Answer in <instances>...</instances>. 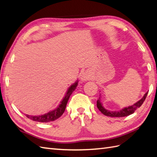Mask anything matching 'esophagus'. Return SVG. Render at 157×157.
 I'll return each mask as SVG.
<instances>
[{"instance_id":"obj_1","label":"esophagus","mask_w":157,"mask_h":157,"mask_svg":"<svg viewBox=\"0 0 157 157\" xmlns=\"http://www.w3.org/2000/svg\"><path fill=\"white\" fill-rule=\"evenodd\" d=\"M89 77H90V76L87 75V74H83V75H82L81 79L82 80L83 82H85V81H87V80H88V79L90 78Z\"/></svg>"}]
</instances>
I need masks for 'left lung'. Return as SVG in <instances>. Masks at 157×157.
<instances>
[{
  "label": "left lung",
  "mask_w": 157,
  "mask_h": 157,
  "mask_svg": "<svg viewBox=\"0 0 157 157\" xmlns=\"http://www.w3.org/2000/svg\"><path fill=\"white\" fill-rule=\"evenodd\" d=\"M147 94H148V92L144 94L143 98L138 101H137L136 103L133 104L132 105H130V106L123 108L118 112H111L108 110H105V109L103 107L102 104L101 103L100 98L99 99L97 100V107L98 109H99V110L105 116H110V117H124V116H127L133 114L134 111H135L137 108H140L141 106V105L143 104L146 98H147Z\"/></svg>",
  "instance_id": "8db88e82"
}]
</instances>
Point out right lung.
Here are the masks:
<instances>
[{
  "label": "right lung",
  "instance_id": "right-lung-1",
  "mask_svg": "<svg viewBox=\"0 0 157 157\" xmlns=\"http://www.w3.org/2000/svg\"><path fill=\"white\" fill-rule=\"evenodd\" d=\"M78 84V82L77 81L76 82H75L74 84L71 85L70 87H69L66 94H65L63 99L61 101L59 105L56 109H55L54 110L50 111L49 112L46 113V114H44L43 115H39V116L27 115V117L29 119L33 120V121L39 122H49L54 121V120L59 118L60 116L63 114V112L65 110V108H66V105L69 100V98H70L71 94L76 88Z\"/></svg>",
  "mask_w": 157,
  "mask_h": 157
}]
</instances>
